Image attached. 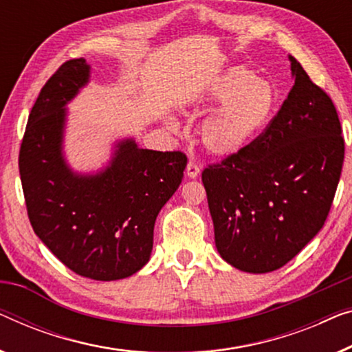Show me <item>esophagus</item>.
Here are the masks:
<instances>
[{"label": "esophagus", "mask_w": 352, "mask_h": 352, "mask_svg": "<svg viewBox=\"0 0 352 352\" xmlns=\"http://www.w3.org/2000/svg\"><path fill=\"white\" fill-rule=\"evenodd\" d=\"M186 171H187V176H188V177H197L198 175H200L201 168H200V165L197 164L195 160H188Z\"/></svg>", "instance_id": "34e87169"}]
</instances>
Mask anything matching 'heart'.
<instances>
[{
	"mask_svg": "<svg viewBox=\"0 0 352 352\" xmlns=\"http://www.w3.org/2000/svg\"><path fill=\"white\" fill-rule=\"evenodd\" d=\"M212 111L200 130L201 142L214 155H233L265 129L274 113L276 94L254 71L233 66L214 79L197 101Z\"/></svg>",
	"mask_w": 352,
	"mask_h": 352,
	"instance_id": "1",
	"label": "heart"
}]
</instances>
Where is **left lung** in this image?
Segmentation results:
<instances>
[{
    "label": "left lung",
    "instance_id": "obj_1",
    "mask_svg": "<svg viewBox=\"0 0 352 352\" xmlns=\"http://www.w3.org/2000/svg\"><path fill=\"white\" fill-rule=\"evenodd\" d=\"M294 87L278 114L236 154L201 173L222 258L248 273L286 265L332 208L344 138L330 96L294 57Z\"/></svg>",
    "mask_w": 352,
    "mask_h": 352
}]
</instances>
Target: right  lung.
<instances>
[{"label": "right lung", "instance_id": "right-lung-1", "mask_svg": "<svg viewBox=\"0 0 352 352\" xmlns=\"http://www.w3.org/2000/svg\"><path fill=\"white\" fill-rule=\"evenodd\" d=\"M87 79L89 65L73 58L41 89L20 144V181L30 223L50 252L80 276L114 281L149 261L157 214L179 187L187 157L129 140L101 175H73L60 147L62 108Z\"/></svg>", "mask_w": 352, "mask_h": 352}]
</instances>
